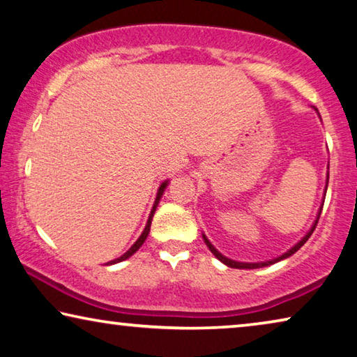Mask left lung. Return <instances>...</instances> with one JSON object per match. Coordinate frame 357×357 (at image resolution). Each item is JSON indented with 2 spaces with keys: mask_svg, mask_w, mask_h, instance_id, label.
<instances>
[{
  "mask_svg": "<svg viewBox=\"0 0 357 357\" xmlns=\"http://www.w3.org/2000/svg\"><path fill=\"white\" fill-rule=\"evenodd\" d=\"M321 211H322V208L319 209V214H318V219H316V222H314V225L313 227H311V230L308 231L307 235H305V238L302 240V241H298L296 246L292 248V250H289L287 251L286 254H282L281 257H278V259H275V260H268V262H260V264H243V262H235V260H231V259H227V257H224L222 254H220L216 248H214L211 243L208 241V238L205 235H203V240H205V243H206V246L209 248V251H211L214 256H216L220 262H224L225 265H227V267H231V268H260V267H267V265H271V264H275V262H278V260H282V259H286V257H289V256H292L294 252H297L298 250H301V248L305 245V243H307V240L310 238L311 236V234H313L314 231V229H316V225H318V220H319V216H321Z\"/></svg>",
  "mask_w": 357,
  "mask_h": 357,
  "instance_id": "8db88e82",
  "label": "left lung"
}]
</instances>
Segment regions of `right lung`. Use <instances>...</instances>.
Segmentation results:
<instances>
[{"label":"right lung","mask_w":357,"mask_h":357,"mask_svg":"<svg viewBox=\"0 0 357 357\" xmlns=\"http://www.w3.org/2000/svg\"><path fill=\"white\" fill-rule=\"evenodd\" d=\"M165 188H167V181L165 183H163L162 185H160V189H158V192H157V199H155V203H154V206H152V211H151V214H149V219H148V224H146V229H144V231L143 234H141V236L139 238L135 241V245L130 248V250L123 254V256H121L119 259H116V260H111V262H107L106 265H111V264H117V262H122V260H126V259H128L130 256H133L135 252H137L139 248H141V245H143L144 243V240L148 238V235H149V230H151V222H152V216H154V213H155V208H157V205H158V200H160V197H162V194H163V190H165Z\"/></svg>","instance_id":"obj_1"}]
</instances>
